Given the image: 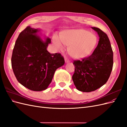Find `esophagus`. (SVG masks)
I'll list each match as a JSON object with an SVG mask.
<instances>
[{
    "instance_id": "34e87169",
    "label": "esophagus",
    "mask_w": 127,
    "mask_h": 127,
    "mask_svg": "<svg viewBox=\"0 0 127 127\" xmlns=\"http://www.w3.org/2000/svg\"><path fill=\"white\" fill-rule=\"evenodd\" d=\"M64 61H65V63H68L69 62V61L67 59H64Z\"/></svg>"
}]
</instances>
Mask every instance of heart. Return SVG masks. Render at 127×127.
<instances>
[{"mask_svg": "<svg viewBox=\"0 0 127 127\" xmlns=\"http://www.w3.org/2000/svg\"><path fill=\"white\" fill-rule=\"evenodd\" d=\"M52 41L59 50H63L64 44L67 51L73 58L82 59L90 56L96 47L98 38L94 33L84 29L64 31L60 36L55 34Z\"/></svg>", "mask_w": 127, "mask_h": 127, "instance_id": "obj_1", "label": "heart"}]
</instances>
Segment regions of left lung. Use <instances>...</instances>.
Instances as JSON below:
<instances>
[{"instance_id":"obj_1","label":"left lung","mask_w":127,"mask_h":127,"mask_svg":"<svg viewBox=\"0 0 127 127\" xmlns=\"http://www.w3.org/2000/svg\"><path fill=\"white\" fill-rule=\"evenodd\" d=\"M99 37L92 54L80 61H74L75 72L72 79L78 91L91 92L107 82L112 70L113 51L107 34L99 28L92 27Z\"/></svg>"}]
</instances>
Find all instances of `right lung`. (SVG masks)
<instances>
[{"label": "right lung", "mask_w": 127, "mask_h": 127, "mask_svg": "<svg viewBox=\"0 0 127 127\" xmlns=\"http://www.w3.org/2000/svg\"><path fill=\"white\" fill-rule=\"evenodd\" d=\"M37 29L30 26L19 34L11 56V67L17 81L33 91L47 89L55 71L64 64L60 53H50L47 50L51 39L44 42L36 35Z\"/></svg>", "instance_id": "add662e5"}]
</instances>
